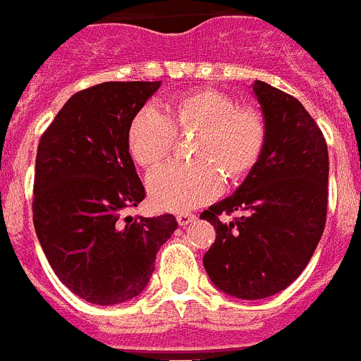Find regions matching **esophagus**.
Masks as SVG:
<instances>
[{
    "label": "esophagus",
    "mask_w": 361,
    "mask_h": 361,
    "mask_svg": "<svg viewBox=\"0 0 361 361\" xmlns=\"http://www.w3.org/2000/svg\"><path fill=\"white\" fill-rule=\"evenodd\" d=\"M195 220V216L194 214H190V212H178L177 214V221H178V226H190L192 221Z\"/></svg>",
    "instance_id": "obj_1"
}]
</instances>
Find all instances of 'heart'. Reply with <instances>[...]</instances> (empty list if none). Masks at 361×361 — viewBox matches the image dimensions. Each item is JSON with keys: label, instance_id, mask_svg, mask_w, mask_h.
<instances>
[{"label": "heart", "instance_id": "b5f03b06", "mask_svg": "<svg viewBox=\"0 0 361 361\" xmlns=\"http://www.w3.org/2000/svg\"><path fill=\"white\" fill-rule=\"evenodd\" d=\"M177 132H197L194 162H169L147 178L151 203L160 210L183 212L209 203L221 190V175L238 183L255 169L267 143L261 111L236 106L229 94L197 89L180 94L160 114L143 108L126 130L128 152L137 166L151 169L169 154Z\"/></svg>", "mask_w": 361, "mask_h": 361}]
</instances>
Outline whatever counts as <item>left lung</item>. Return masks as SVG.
Wrapping results in <instances>:
<instances>
[{
    "mask_svg": "<svg viewBox=\"0 0 361 361\" xmlns=\"http://www.w3.org/2000/svg\"><path fill=\"white\" fill-rule=\"evenodd\" d=\"M267 123L261 160L229 197L201 218L216 229L204 253L210 281L226 295L261 300L287 289L307 267L326 224L328 147L295 97L255 80ZM240 212L224 222L220 215Z\"/></svg>",
    "mask_w": 361,
    "mask_h": 361,
    "instance_id": "1",
    "label": "left lung"
}]
</instances>
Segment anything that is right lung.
I'll return each mask as SVG.
<instances>
[{
  "label": "right lung",
  "mask_w": 361,
  "mask_h": 361,
  "mask_svg": "<svg viewBox=\"0 0 361 361\" xmlns=\"http://www.w3.org/2000/svg\"><path fill=\"white\" fill-rule=\"evenodd\" d=\"M162 82H106L72 94L37 149L33 224L54 272L97 305L145 289L157 253L175 233L173 214L132 218L145 188L126 130Z\"/></svg>",
  "instance_id": "add662e5"
}]
</instances>
